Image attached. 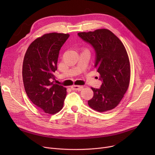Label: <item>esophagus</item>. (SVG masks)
Returning <instances> with one entry per match:
<instances>
[{"label":"esophagus","mask_w":155,"mask_h":155,"mask_svg":"<svg viewBox=\"0 0 155 155\" xmlns=\"http://www.w3.org/2000/svg\"><path fill=\"white\" fill-rule=\"evenodd\" d=\"M71 88L73 91H82L83 89V87L80 85H73L71 87Z\"/></svg>","instance_id":"esophagus-1"}]
</instances>
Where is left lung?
<instances>
[{"label": "left lung", "mask_w": 155, "mask_h": 155, "mask_svg": "<svg viewBox=\"0 0 155 155\" xmlns=\"http://www.w3.org/2000/svg\"><path fill=\"white\" fill-rule=\"evenodd\" d=\"M78 36L94 48V67L102 82L99 88H91L94 97L88 104L100 112L112 110L123 98L129 84L130 64L126 48L120 39L106 29L78 32Z\"/></svg>", "instance_id": "8db88e82"}]
</instances>
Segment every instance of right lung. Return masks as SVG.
<instances>
[{
    "mask_svg": "<svg viewBox=\"0 0 155 155\" xmlns=\"http://www.w3.org/2000/svg\"><path fill=\"white\" fill-rule=\"evenodd\" d=\"M68 34H46L28 47L22 65L24 88L31 101L47 114L59 112L67 95V88L54 83L60 50Z\"/></svg>",
    "mask_w": 155,
    "mask_h": 155,
    "instance_id": "obj_1",
    "label": "right lung"
}]
</instances>
